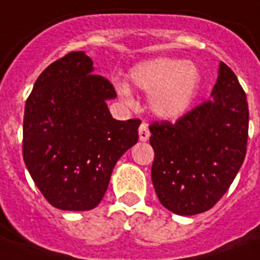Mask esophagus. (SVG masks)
<instances>
[{
  "instance_id": "obj_1",
  "label": "esophagus",
  "mask_w": 260,
  "mask_h": 260,
  "mask_svg": "<svg viewBox=\"0 0 260 260\" xmlns=\"http://www.w3.org/2000/svg\"><path fill=\"white\" fill-rule=\"evenodd\" d=\"M139 139H140V142H147L150 139V131H148L147 124H142L139 126Z\"/></svg>"
}]
</instances>
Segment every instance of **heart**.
Here are the masks:
<instances>
[{"label": "heart", "instance_id": "1", "mask_svg": "<svg viewBox=\"0 0 260 260\" xmlns=\"http://www.w3.org/2000/svg\"><path fill=\"white\" fill-rule=\"evenodd\" d=\"M131 85L148 94V108L162 120H178L190 110L201 86V73L193 62L159 56L136 63L128 73ZM122 100L132 104L126 85L118 86Z\"/></svg>", "mask_w": 260, "mask_h": 260}]
</instances>
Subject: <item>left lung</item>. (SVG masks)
<instances>
[{
	"label": "left lung",
	"mask_w": 260,
	"mask_h": 260,
	"mask_svg": "<svg viewBox=\"0 0 260 260\" xmlns=\"http://www.w3.org/2000/svg\"><path fill=\"white\" fill-rule=\"evenodd\" d=\"M212 100L175 124L155 121L151 178L159 201L181 216L209 210L240 170L248 140V104L235 73L220 63Z\"/></svg>",
	"instance_id": "1"
}]
</instances>
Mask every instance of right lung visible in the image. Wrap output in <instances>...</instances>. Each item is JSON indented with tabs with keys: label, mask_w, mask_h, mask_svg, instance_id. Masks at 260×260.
<instances>
[{
	"label": "right lung",
	"mask_w": 260,
	"mask_h": 260,
	"mask_svg": "<svg viewBox=\"0 0 260 260\" xmlns=\"http://www.w3.org/2000/svg\"><path fill=\"white\" fill-rule=\"evenodd\" d=\"M83 51L55 60L26 100L22 158L47 201L62 210L101 202L117 160L138 143L140 120H114L106 101L113 85L93 74Z\"/></svg>",
	"instance_id": "obj_1"
}]
</instances>
